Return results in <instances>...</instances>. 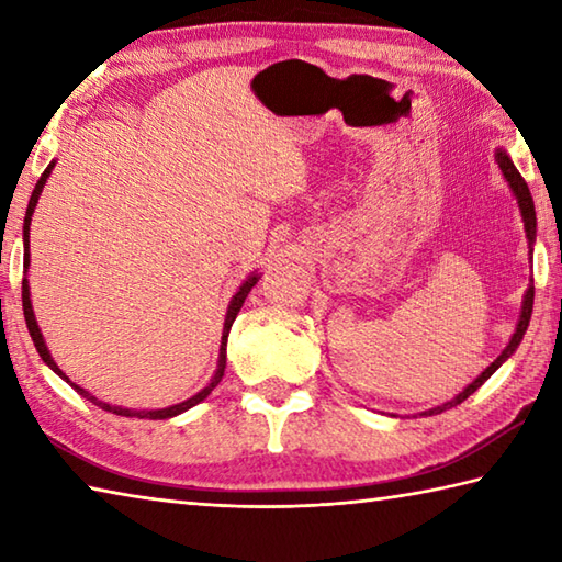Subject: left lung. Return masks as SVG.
Returning <instances> with one entry per match:
<instances>
[{"instance_id":"8db88e82","label":"left lung","mask_w":562,"mask_h":562,"mask_svg":"<svg viewBox=\"0 0 562 562\" xmlns=\"http://www.w3.org/2000/svg\"><path fill=\"white\" fill-rule=\"evenodd\" d=\"M497 162H499V168H502V172H504V178H507V182H509V187H512V192H514V196H516V202H519V209H521V216H524V228H526V238H529V248L533 246V240H536V212H533V200H531V192H529V184L524 182V178L519 175V170L514 168V162L509 160V156L504 150H497ZM531 312H533V284H529V290H526V294H524V302H521V314H519V322H516V328H514V336L509 338V344H507V348L502 350L499 353V358L492 362V366L487 368V370H482L480 375L472 380L468 387L460 392V394H456L453 400L450 402H446V404H441V406H436V409H428V412H424V414H441V412H446V409H450V406H456V404H460V402H465L472 392H475L477 387H482V384H485L492 375H494V370H497L504 360H507L516 348H519V344H521V338H524V334H526V328H529V318H531Z\"/></svg>"}]
</instances>
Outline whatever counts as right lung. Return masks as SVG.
Segmentation results:
<instances>
[{
	"label": "right lung",
	"instance_id": "right-lung-1",
	"mask_svg": "<svg viewBox=\"0 0 562 562\" xmlns=\"http://www.w3.org/2000/svg\"><path fill=\"white\" fill-rule=\"evenodd\" d=\"M53 165H55V162H50L48 168H46V172L41 175V180L36 182V187H33V194H31V200H29L26 218H24V268L29 266V224H31V214H33V209H36V204H38V194H41V190H43V184H46V180H48V175H50V170H53ZM258 280H260L258 274H250V278H248L244 284H240L238 292L234 294V300H231V304H228V312H226V318H224L222 346H218L216 370H214L212 380L206 382V387H204V390H200L196 394H192L190 400H184V402H180V404L165 406V409H150V412H146V409H126V406H116V404H109V402H99V400L94 397V394H90L87 390H82L80 384L70 382V378L65 375V372H63L58 366H55V360H53V358H50V353H48L46 340H43V336H41V328H38V324H36V316H33V306H31V296H29V282H26V278H24V282H21V304H24L26 326H29V334H31V338H33V346H36V350H38V356L43 358V362H46V366H48L53 372H58V375H60L65 382H70L72 387H75L77 392H80L85 400H90L92 404L102 406L104 412H112V414H119V416H138V419H170V416H175V414H182V412L190 409V406H194V404H200L202 400H206V397H209V392H212V390L216 387V384L222 382V378H224V368H226V340H228L231 324L236 322V316H238V312H240V306H244V302H246V296H248L250 288H252V284H256Z\"/></svg>",
	"mask_w": 562,
	"mask_h": 562
}]
</instances>
